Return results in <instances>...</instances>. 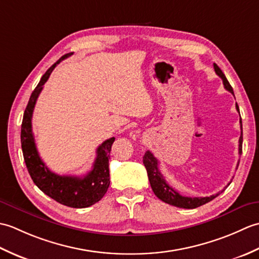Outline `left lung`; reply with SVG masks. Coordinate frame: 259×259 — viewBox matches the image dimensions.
<instances>
[{
  "mask_svg": "<svg viewBox=\"0 0 259 259\" xmlns=\"http://www.w3.org/2000/svg\"><path fill=\"white\" fill-rule=\"evenodd\" d=\"M213 69L216 74L222 78L225 89L234 95L233 88L230 85L226 76H225V74L223 73L221 68H219L216 63H213ZM236 109H237V111L239 112V108L237 103H236ZM240 129H241V136L239 138V155L241 153V151H243V125H241V119H240ZM158 163L159 162L157 160V158L153 156L149 150H148L144 156V164L147 169L148 178H149L152 191L155 192V195L163 202L169 203V205H172L176 207H179V208L194 209V208L205 205V203L209 201H211L219 194H221V192H218V194L209 196V197H186V196L180 195L178 191H176L172 187L169 186V184H167V181L164 180L163 176L161 175L160 171H159Z\"/></svg>",
  "mask_w": 259,
  "mask_h": 259,
  "instance_id": "1",
  "label": "left lung"
}]
</instances>
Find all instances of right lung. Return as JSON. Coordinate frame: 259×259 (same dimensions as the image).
I'll return each mask as SVG.
<instances>
[{"label":"right lung","instance_id":"obj_1","mask_svg":"<svg viewBox=\"0 0 259 259\" xmlns=\"http://www.w3.org/2000/svg\"><path fill=\"white\" fill-rule=\"evenodd\" d=\"M71 54L72 53L64 54L52 67L49 68L47 72L43 74L34 91L32 92L23 114V121H22L21 145L27 171L38 189L64 206L71 208H85L95 205L100 200L109 188V159L111 146L114 141L113 137L102 142L98 147L97 158L93 162L91 171L83 177H75V176L57 175L46 166V163L38 156L34 137L32 133V114L37 97L57 64L62 60L69 58Z\"/></svg>","mask_w":259,"mask_h":259}]
</instances>
